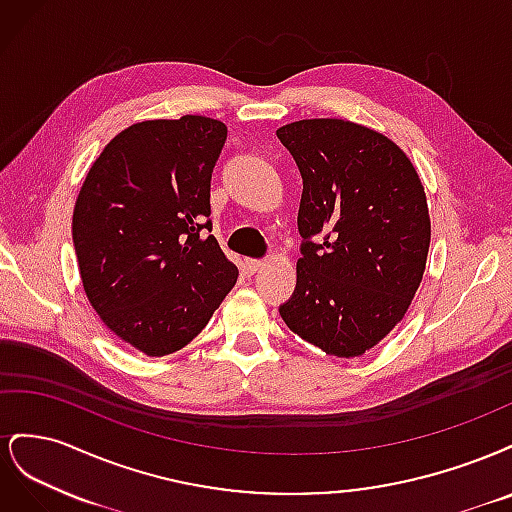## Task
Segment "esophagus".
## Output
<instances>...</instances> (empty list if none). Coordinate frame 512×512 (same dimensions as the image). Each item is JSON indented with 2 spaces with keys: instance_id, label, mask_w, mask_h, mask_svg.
Instances as JSON below:
<instances>
[{
  "instance_id": "obj_1",
  "label": "esophagus",
  "mask_w": 512,
  "mask_h": 512,
  "mask_svg": "<svg viewBox=\"0 0 512 512\" xmlns=\"http://www.w3.org/2000/svg\"><path fill=\"white\" fill-rule=\"evenodd\" d=\"M262 267H265V260H260V258H250V260H245V269L250 271V273H258Z\"/></svg>"
}]
</instances>
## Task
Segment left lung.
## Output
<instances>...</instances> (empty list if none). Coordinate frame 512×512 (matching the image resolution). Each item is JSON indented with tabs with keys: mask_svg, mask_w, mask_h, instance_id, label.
<instances>
[{
	"mask_svg": "<svg viewBox=\"0 0 512 512\" xmlns=\"http://www.w3.org/2000/svg\"><path fill=\"white\" fill-rule=\"evenodd\" d=\"M303 179L288 329L333 356L374 348L421 286L431 224L408 156L376 130L301 119L277 130Z\"/></svg>",
	"mask_w": 512,
	"mask_h": 512,
	"instance_id": "1",
	"label": "left lung"
}]
</instances>
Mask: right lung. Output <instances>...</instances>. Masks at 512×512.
Returning a JSON list of instances; mask_svg holds the SVG:
<instances>
[{"label": "right lung", "mask_w": 512, "mask_h": 512, "mask_svg": "<svg viewBox=\"0 0 512 512\" xmlns=\"http://www.w3.org/2000/svg\"><path fill=\"white\" fill-rule=\"evenodd\" d=\"M226 143L218 119L134 123L89 168L72 239L89 303L147 356L205 329L239 269L211 232V173Z\"/></svg>", "instance_id": "right-lung-1"}]
</instances>
